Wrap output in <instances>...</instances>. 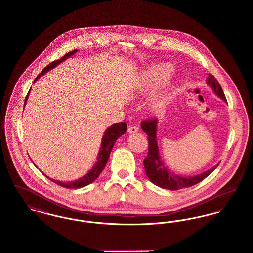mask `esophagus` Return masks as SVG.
<instances>
[{
  "mask_svg": "<svg viewBox=\"0 0 253 253\" xmlns=\"http://www.w3.org/2000/svg\"><path fill=\"white\" fill-rule=\"evenodd\" d=\"M137 132H138V127H136V126H130L128 128L129 133H136Z\"/></svg>",
  "mask_w": 253,
  "mask_h": 253,
  "instance_id": "esophagus-1",
  "label": "esophagus"
}]
</instances>
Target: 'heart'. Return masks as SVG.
<instances>
[{
    "label": "heart",
    "instance_id": "obj_1",
    "mask_svg": "<svg viewBox=\"0 0 253 253\" xmlns=\"http://www.w3.org/2000/svg\"><path fill=\"white\" fill-rule=\"evenodd\" d=\"M172 72V68L167 64H159L149 69L141 76L138 90L141 93L150 92L160 85L163 84L169 75ZM169 94L168 92H162L150 99V107L155 112H160L167 107L169 102Z\"/></svg>",
    "mask_w": 253,
    "mask_h": 253
}]
</instances>
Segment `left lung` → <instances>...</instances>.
Segmentation results:
<instances>
[{"label":"left lung","mask_w":253,"mask_h":253,"mask_svg":"<svg viewBox=\"0 0 253 253\" xmlns=\"http://www.w3.org/2000/svg\"><path fill=\"white\" fill-rule=\"evenodd\" d=\"M207 84L210 88H211L212 92L219 98L227 102L226 96L224 95L221 86L212 75H209ZM157 122L158 120L155 119L152 121H142L140 125L141 129L148 135L149 152L148 156L143 160V163L146 175L152 183L162 189L177 191L184 188L192 187L193 185L201 182L217 168L219 163L204 172L193 176H183L181 174H175L174 172H171L169 169L165 166L159 155V148L157 144Z\"/></svg>","instance_id":"1"}]
</instances>
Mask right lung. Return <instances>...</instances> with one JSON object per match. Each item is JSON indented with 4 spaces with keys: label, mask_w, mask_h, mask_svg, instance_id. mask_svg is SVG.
I'll return each instance as SVG.
<instances>
[{
    "label": "right lung",
    "mask_w": 253,
    "mask_h": 253,
    "mask_svg": "<svg viewBox=\"0 0 253 253\" xmlns=\"http://www.w3.org/2000/svg\"><path fill=\"white\" fill-rule=\"evenodd\" d=\"M77 52H78V50H73L71 52L67 53L66 55H64L62 58H60V60H56V61L50 63L37 77L36 80L34 81V83L37 82L42 76L45 75L50 70L54 69L56 66H58L60 63L63 62L64 60H67L68 58H70L74 54H76ZM30 90H31V88H30ZM30 90H29V92H28V94L26 96V98H25L24 106H25V104L27 102ZM126 130H127V124L125 122L114 123L111 126H109L108 128L106 129V131L103 133L100 148H99V151H98V154H97V157H96V161L95 162V164L92 166V168L90 169V170L84 176H82V177H80V178H78V179L74 181H60L50 178L46 174H44L43 172L42 173L52 182L56 183L57 185L61 186L63 188H68V189H80V188H83V187H85V186L93 183L99 176V174L101 173V171L103 170V169L105 167V165H106V163L108 161L111 151H112L114 145L116 143L117 139L120 136H121L122 134H124L126 132Z\"/></svg>",
    "instance_id": "right-lung-1"
}]
</instances>
